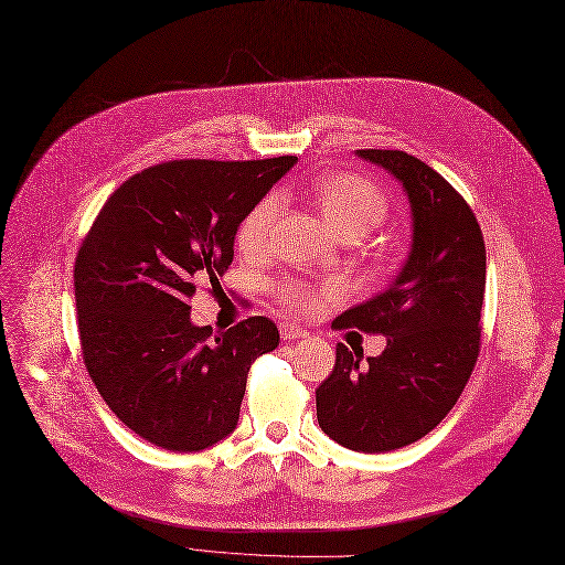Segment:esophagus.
<instances>
[{
    "label": "esophagus",
    "instance_id": "obj_1",
    "mask_svg": "<svg viewBox=\"0 0 565 565\" xmlns=\"http://www.w3.org/2000/svg\"><path fill=\"white\" fill-rule=\"evenodd\" d=\"M279 332H281L284 341H295V339H307L309 337V332L298 328V324H295V322H281L279 324Z\"/></svg>",
    "mask_w": 565,
    "mask_h": 565
}]
</instances>
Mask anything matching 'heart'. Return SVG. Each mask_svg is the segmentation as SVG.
<instances>
[{
	"mask_svg": "<svg viewBox=\"0 0 565 565\" xmlns=\"http://www.w3.org/2000/svg\"><path fill=\"white\" fill-rule=\"evenodd\" d=\"M311 196L320 215L339 235L348 231L364 235L375 228L387 213L384 194L364 178L348 173L316 178L311 183ZM277 217L279 199L275 194L260 199L237 226V245H241V249L247 254H258L265 249L270 243ZM279 295L284 305L298 311H309L318 305V295L300 281H284L279 286Z\"/></svg>",
	"mask_w": 565,
	"mask_h": 565,
	"instance_id": "heart-1",
	"label": "heart"
}]
</instances>
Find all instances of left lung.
I'll return each mask as SVG.
<instances>
[{
    "mask_svg": "<svg viewBox=\"0 0 565 565\" xmlns=\"http://www.w3.org/2000/svg\"><path fill=\"white\" fill-rule=\"evenodd\" d=\"M354 156L403 185L412 241L394 281L334 320L387 337V345L364 362L362 350L339 343L316 414L341 447L384 454L428 435L465 390L481 345L486 245L471 207L426 162L377 148Z\"/></svg>",
    "mask_w": 565,
    "mask_h": 565,
    "instance_id": "obj_1",
    "label": "left lung"
}]
</instances>
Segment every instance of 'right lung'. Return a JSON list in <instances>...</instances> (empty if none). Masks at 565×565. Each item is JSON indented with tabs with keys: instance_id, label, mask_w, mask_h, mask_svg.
I'll return each mask as SVG.
<instances>
[{
	"instance_id": "1",
	"label": "right lung",
	"mask_w": 565,
	"mask_h": 565,
	"mask_svg": "<svg viewBox=\"0 0 565 565\" xmlns=\"http://www.w3.org/2000/svg\"><path fill=\"white\" fill-rule=\"evenodd\" d=\"M295 156L181 160L118 188L75 260V307L88 375L109 409L167 451H203L241 419L247 373L279 345L273 320L226 332L192 322L196 279L224 275L237 226Z\"/></svg>"
}]
</instances>
